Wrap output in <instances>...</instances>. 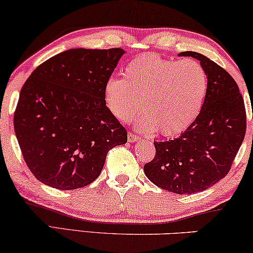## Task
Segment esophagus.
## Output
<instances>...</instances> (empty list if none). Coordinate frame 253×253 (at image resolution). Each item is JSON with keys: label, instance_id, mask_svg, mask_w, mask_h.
Instances as JSON below:
<instances>
[{"label": "esophagus", "instance_id": "1", "mask_svg": "<svg viewBox=\"0 0 253 253\" xmlns=\"http://www.w3.org/2000/svg\"><path fill=\"white\" fill-rule=\"evenodd\" d=\"M138 139H139V136H138V134H136L134 132L127 133V140H129L130 143H133V141H136Z\"/></svg>", "mask_w": 253, "mask_h": 253}]
</instances>
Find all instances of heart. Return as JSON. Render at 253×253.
Instances as JSON below:
<instances>
[{
  "mask_svg": "<svg viewBox=\"0 0 253 253\" xmlns=\"http://www.w3.org/2000/svg\"><path fill=\"white\" fill-rule=\"evenodd\" d=\"M206 88V72L197 61L144 54L127 63L124 79L112 77L106 82L103 100L121 122H130L143 109L145 115L138 122L140 130H158L162 136L172 137L197 119Z\"/></svg>",
  "mask_w": 253,
  "mask_h": 253,
  "instance_id": "b5f03b06",
  "label": "heart"
}]
</instances>
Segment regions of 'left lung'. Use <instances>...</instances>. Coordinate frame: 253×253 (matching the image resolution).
Instances as JSON below:
<instances>
[{
	"mask_svg": "<svg viewBox=\"0 0 253 253\" xmlns=\"http://www.w3.org/2000/svg\"><path fill=\"white\" fill-rule=\"evenodd\" d=\"M200 62L207 76L202 109L193 123L172 140L154 141L153 160L144 166L152 183L185 195L206 190L229 172L247 131L244 99L234 78L196 51H183Z\"/></svg>",
	"mask_w": 253,
	"mask_h": 253,
	"instance_id": "1",
	"label": "left lung"
}]
</instances>
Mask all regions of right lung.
Here are the masks:
<instances>
[{"instance_id": "right-lung-1", "label": "right lung", "mask_w": 253, "mask_h": 253, "mask_svg": "<svg viewBox=\"0 0 253 253\" xmlns=\"http://www.w3.org/2000/svg\"><path fill=\"white\" fill-rule=\"evenodd\" d=\"M121 48L69 49L34 70L20 89L13 126L32 174L60 190L83 188L127 132L107 109L103 87Z\"/></svg>"}]
</instances>
